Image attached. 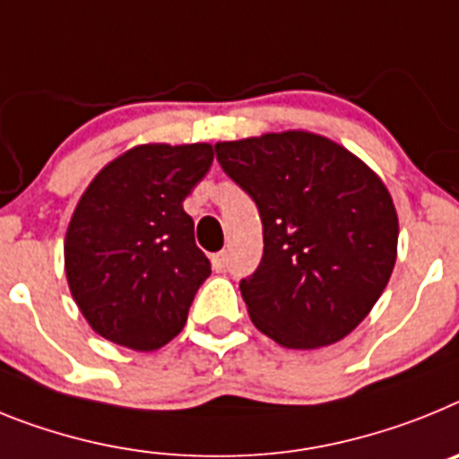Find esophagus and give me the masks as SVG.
<instances>
[{"label":"esophagus","mask_w":459,"mask_h":459,"mask_svg":"<svg viewBox=\"0 0 459 459\" xmlns=\"http://www.w3.org/2000/svg\"><path fill=\"white\" fill-rule=\"evenodd\" d=\"M212 268L217 270V273H224V270L229 268V254L226 252L212 254Z\"/></svg>","instance_id":"obj_1"}]
</instances>
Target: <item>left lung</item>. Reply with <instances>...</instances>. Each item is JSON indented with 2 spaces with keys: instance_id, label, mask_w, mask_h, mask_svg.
I'll list each match as a JSON object with an SVG mask.
<instances>
[{
  "instance_id": "left-lung-1",
  "label": "left lung",
  "mask_w": 459,
  "mask_h": 459,
  "mask_svg": "<svg viewBox=\"0 0 459 459\" xmlns=\"http://www.w3.org/2000/svg\"><path fill=\"white\" fill-rule=\"evenodd\" d=\"M254 198L263 258L240 281L252 324L286 349L344 340L372 312L397 258V212L368 163L309 131L214 145Z\"/></svg>"
}]
</instances>
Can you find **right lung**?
<instances>
[{"label":"right lung","mask_w":459,"mask_h":459,"mask_svg":"<svg viewBox=\"0 0 459 459\" xmlns=\"http://www.w3.org/2000/svg\"><path fill=\"white\" fill-rule=\"evenodd\" d=\"M210 143L135 145L106 163L64 238L71 296L91 330L134 351L180 334L210 261L185 198L212 166Z\"/></svg>","instance_id":"obj_1"}]
</instances>
